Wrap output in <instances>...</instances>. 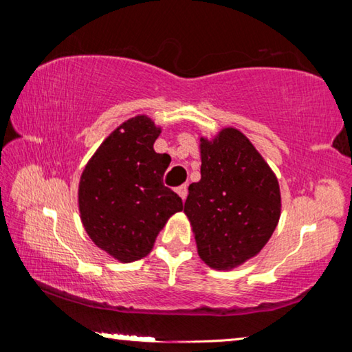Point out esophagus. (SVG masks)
<instances>
[{"label":"esophagus","instance_id":"esophagus-1","mask_svg":"<svg viewBox=\"0 0 352 352\" xmlns=\"http://www.w3.org/2000/svg\"><path fill=\"white\" fill-rule=\"evenodd\" d=\"M177 192H178V195H180V197L184 200L188 197V184H182V186H178L177 188Z\"/></svg>","mask_w":352,"mask_h":352}]
</instances>
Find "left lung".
<instances>
[{"mask_svg": "<svg viewBox=\"0 0 352 352\" xmlns=\"http://www.w3.org/2000/svg\"><path fill=\"white\" fill-rule=\"evenodd\" d=\"M201 178L189 184L184 212L200 258L217 270L233 269L269 242L281 214L275 174L245 135L223 129L201 138Z\"/></svg>", "mask_w": 352, "mask_h": 352, "instance_id": "8db88e82", "label": "left lung"}]
</instances>
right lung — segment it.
<instances>
[{
    "mask_svg": "<svg viewBox=\"0 0 352 352\" xmlns=\"http://www.w3.org/2000/svg\"><path fill=\"white\" fill-rule=\"evenodd\" d=\"M160 132L144 115L129 119L80 177L82 223L99 248L121 262L144 258L168 219L183 210L182 197L163 183L170 157L153 151Z\"/></svg>",
    "mask_w": 352,
    "mask_h": 352,
    "instance_id": "add662e5",
    "label": "right lung"
}]
</instances>
